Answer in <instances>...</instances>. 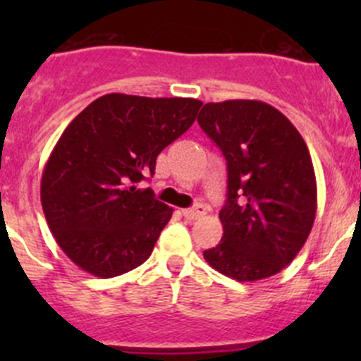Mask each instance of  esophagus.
<instances>
[{
  "instance_id": "34e87169",
  "label": "esophagus",
  "mask_w": 361,
  "mask_h": 361,
  "mask_svg": "<svg viewBox=\"0 0 361 361\" xmlns=\"http://www.w3.org/2000/svg\"><path fill=\"white\" fill-rule=\"evenodd\" d=\"M204 214H206V206H204V204H197V206L183 209V216L187 218V220H197V218L204 216Z\"/></svg>"
}]
</instances>
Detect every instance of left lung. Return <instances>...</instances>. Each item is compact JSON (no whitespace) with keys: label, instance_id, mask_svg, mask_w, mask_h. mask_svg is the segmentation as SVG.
<instances>
[{"label":"left lung","instance_id":"left-lung-1","mask_svg":"<svg viewBox=\"0 0 361 361\" xmlns=\"http://www.w3.org/2000/svg\"><path fill=\"white\" fill-rule=\"evenodd\" d=\"M201 129L227 160L221 241L204 251L238 281L278 274L297 257L316 216V176L300 133L271 104L232 99L204 104Z\"/></svg>","mask_w":361,"mask_h":361}]
</instances>
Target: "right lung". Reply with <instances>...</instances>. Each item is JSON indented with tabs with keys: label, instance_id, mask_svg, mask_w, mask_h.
<instances>
[{
	"label": "right lung",
	"instance_id": "1",
	"mask_svg": "<svg viewBox=\"0 0 361 361\" xmlns=\"http://www.w3.org/2000/svg\"><path fill=\"white\" fill-rule=\"evenodd\" d=\"M201 101L106 94L71 120L42 176L50 232L73 264L97 278L133 271L152 255L173 207L137 188L157 155L187 133Z\"/></svg>",
	"mask_w": 361,
	"mask_h": 361
}]
</instances>
